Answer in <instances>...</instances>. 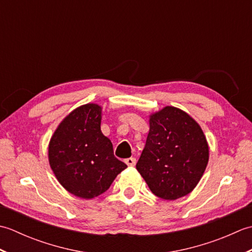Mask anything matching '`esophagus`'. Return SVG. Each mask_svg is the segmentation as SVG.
I'll return each instance as SVG.
<instances>
[{
	"label": "esophagus",
	"mask_w": 252,
	"mask_h": 252,
	"mask_svg": "<svg viewBox=\"0 0 252 252\" xmlns=\"http://www.w3.org/2000/svg\"><path fill=\"white\" fill-rule=\"evenodd\" d=\"M125 162L127 164V165H130V167H133V165H135V163H136V159L135 158H127V159H126L125 160Z\"/></svg>",
	"instance_id": "esophagus-1"
}]
</instances>
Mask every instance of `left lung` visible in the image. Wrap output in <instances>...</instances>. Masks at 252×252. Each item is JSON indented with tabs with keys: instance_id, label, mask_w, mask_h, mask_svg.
<instances>
[{
	"instance_id": "left-lung-1",
	"label": "left lung",
	"mask_w": 252,
	"mask_h": 252,
	"mask_svg": "<svg viewBox=\"0 0 252 252\" xmlns=\"http://www.w3.org/2000/svg\"><path fill=\"white\" fill-rule=\"evenodd\" d=\"M149 126L137 171L159 198L175 200L189 194L209 159L201 127L186 112L171 106L152 115Z\"/></svg>"
}]
</instances>
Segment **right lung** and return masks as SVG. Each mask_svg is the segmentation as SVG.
Masks as SVG:
<instances>
[{"label": "right lung", "instance_id": "right-lung-1", "mask_svg": "<svg viewBox=\"0 0 252 252\" xmlns=\"http://www.w3.org/2000/svg\"><path fill=\"white\" fill-rule=\"evenodd\" d=\"M101 108L87 104L70 112L49 146L51 168L74 196L91 199L109 189L127 165L117 159L112 144L100 131Z\"/></svg>", "mask_w": 252, "mask_h": 252}]
</instances>
